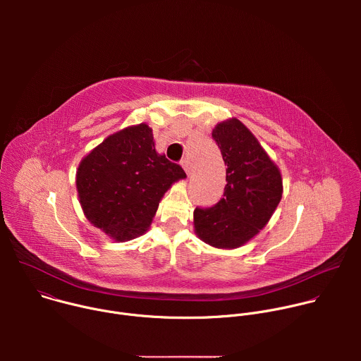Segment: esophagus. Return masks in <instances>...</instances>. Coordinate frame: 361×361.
Segmentation results:
<instances>
[{
	"mask_svg": "<svg viewBox=\"0 0 361 361\" xmlns=\"http://www.w3.org/2000/svg\"><path fill=\"white\" fill-rule=\"evenodd\" d=\"M181 166H183L184 171L187 173V176H190V174H191V166H190V161H188V160H183V161H181Z\"/></svg>",
	"mask_w": 361,
	"mask_h": 361,
	"instance_id": "obj_1",
	"label": "esophagus"
}]
</instances>
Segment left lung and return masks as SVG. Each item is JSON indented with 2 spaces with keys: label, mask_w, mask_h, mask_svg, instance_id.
Returning <instances> with one entry per match:
<instances>
[{
  "label": "left lung",
  "mask_w": 361,
  "mask_h": 361,
  "mask_svg": "<svg viewBox=\"0 0 361 361\" xmlns=\"http://www.w3.org/2000/svg\"><path fill=\"white\" fill-rule=\"evenodd\" d=\"M213 138L227 166V184L214 207L194 210V233L214 248L233 250L267 226L283 195V178L277 164L240 120L219 123Z\"/></svg>",
  "instance_id": "left-lung-1"
}]
</instances>
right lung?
Wrapping results in <instances>:
<instances>
[{"instance_id": "obj_1", "label": "right lung", "mask_w": 361, "mask_h": 361, "mask_svg": "<svg viewBox=\"0 0 361 361\" xmlns=\"http://www.w3.org/2000/svg\"><path fill=\"white\" fill-rule=\"evenodd\" d=\"M187 176L156 151L145 124L109 135L80 161L75 185L85 219L114 241L144 234L171 185Z\"/></svg>"}]
</instances>
